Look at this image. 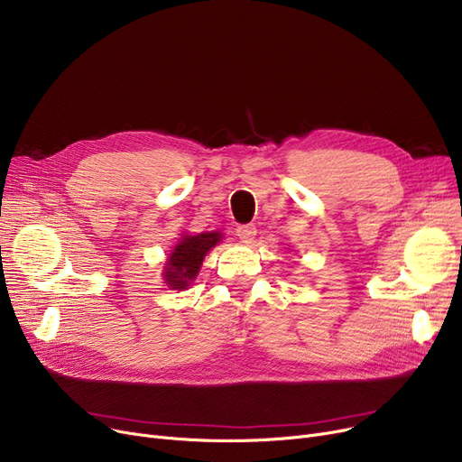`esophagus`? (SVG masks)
Masks as SVG:
<instances>
[{"instance_id": "34e87169", "label": "esophagus", "mask_w": 462, "mask_h": 462, "mask_svg": "<svg viewBox=\"0 0 462 462\" xmlns=\"http://www.w3.org/2000/svg\"><path fill=\"white\" fill-rule=\"evenodd\" d=\"M236 234L241 241H244V244H251L256 236V226L254 225H241L236 228Z\"/></svg>"}]
</instances>
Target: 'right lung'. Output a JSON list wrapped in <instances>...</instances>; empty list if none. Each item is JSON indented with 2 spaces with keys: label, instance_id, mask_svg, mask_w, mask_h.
<instances>
[{
  "label": "right lung",
  "instance_id": "obj_1",
  "mask_svg": "<svg viewBox=\"0 0 462 462\" xmlns=\"http://www.w3.org/2000/svg\"><path fill=\"white\" fill-rule=\"evenodd\" d=\"M223 239L221 232L183 236L164 265V282L174 290H185L197 279L204 256Z\"/></svg>",
  "mask_w": 462,
  "mask_h": 462
}]
</instances>
